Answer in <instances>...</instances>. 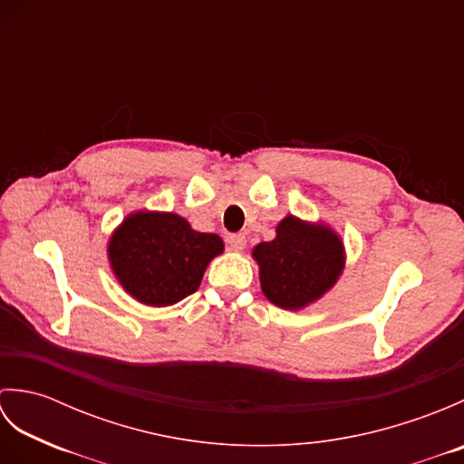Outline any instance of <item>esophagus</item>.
I'll return each instance as SVG.
<instances>
[{
  "mask_svg": "<svg viewBox=\"0 0 464 464\" xmlns=\"http://www.w3.org/2000/svg\"><path fill=\"white\" fill-rule=\"evenodd\" d=\"M227 245H229L231 251H243L245 245H247V239H245V235L235 233L227 237Z\"/></svg>",
  "mask_w": 464,
  "mask_h": 464,
  "instance_id": "obj_1",
  "label": "esophagus"
}]
</instances>
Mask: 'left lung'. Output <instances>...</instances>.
Returning a JSON list of instances; mask_svg holds the SVG:
<instances>
[{
    "instance_id": "obj_1",
    "label": "left lung",
    "mask_w": 464,
    "mask_h": 464,
    "mask_svg": "<svg viewBox=\"0 0 464 464\" xmlns=\"http://www.w3.org/2000/svg\"><path fill=\"white\" fill-rule=\"evenodd\" d=\"M263 295L281 309L299 311L321 299L344 267V247L329 225L287 215L277 237L253 249Z\"/></svg>"
}]
</instances>
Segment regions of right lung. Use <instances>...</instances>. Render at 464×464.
<instances>
[{
    "instance_id": "add662e5",
    "label": "right lung",
    "mask_w": 464,
    "mask_h": 464,
    "mask_svg": "<svg viewBox=\"0 0 464 464\" xmlns=\"http://www.w3.org/2000/svg\"><path fill=\"white\" fill-rule=\"evenodd\" d=\"M223 253L215 233L191 229L177 213L135 211L113 231L107 255L121 287L150 307H169L199 289L213 257Z\"/></svg>"
}]
</instances>
